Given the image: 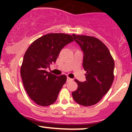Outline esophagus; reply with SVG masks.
Masks as SVG:
<instances>
[{
	"label": "esophagus",
	"mask_w": 132,
	"mask_h": 132,
	"mask_svg": "<svg viewBox=\"0 0 132 132\" xmlns=\"http://www.w3.org/2000/svg\"><path fill=\"white\" fill-rule=\"evenodd\" d=\"M72 80H73L72 79H71L70 78H69V77H68V78H67V82H69L72 81Z\"/></svg>",
	"instance_id": "1"
}]
</instances>
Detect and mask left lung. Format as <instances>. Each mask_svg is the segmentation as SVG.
<instances>
[{"label": "left lung", "mask_w": 132, "mask_h": 132, "mask_svg": "<svg viewBox=\"0 0 132 132\" xmlns=\"http://www.w3.org/2000/svg\"><path fill=\"white\" fill-rule=\"evenodd\" d=\"M72 37L82 51V66L87 71L85 81L75 80L78 87L72 92V97L81 105H93L101 101L112 84L114 61L107 47L99 39L75 34Z\"/></svg>", "instance_id": "1"}]
</instances>
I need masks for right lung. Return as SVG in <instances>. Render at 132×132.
Here are the masks:
<instances>
[{
    "label": "right lung",
    "instance_id": "right-lung-1",
    "mask_svg": "<svg viewBox=\"0 0 132 132\" xmlns=\"http://www.w3.org/2000/svg\"><path fill=\"white\" fill-rule=\"evenodd\" d=\"M73 41L69 35L48 33L33 42L24 54L20 69L23 84L38 105L48 106L56 101L67 77L57 76L46 69L55 63L62 48Z\"/></svg>",
    "mask_w": 132,
    "mask_h": 132
}]
</instances>
